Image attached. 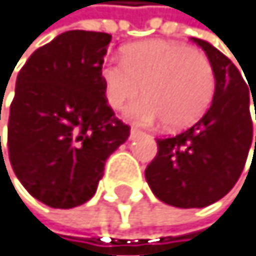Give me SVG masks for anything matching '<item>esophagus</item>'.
<instances>
[{
  "mask_svg": "<svg viewBox=\"0 0 256 256\" xmlns=\"http://www.w3.org/2000/svg\"><path fill=\"white\" fill-rule=\"evenodd\" d=\"M138 136H142V130L137 129V127H132V129H130V138H136Z\"/></svg>",
  "mask_w": 256,
  "mask_h": 256,
  "instance_id": "obj_1",
  "label": "esophagus"
}]
</instances>
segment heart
<instances>
[{"label":"heart","instance_id":"1","mask_svg":"<svg viewBox=\"0 0 256 256\" xmlns=\"http://www.w3.org/2000/svg\"><path fill=\"white\" fill-rule=\"evenodd\" d=\"M108 104L120 109L142 93L147 98L127 108V116L142 124L165 120L172 129L194 124L216 94L210 60L190 46L170 40H145L126 47L122 60L101 66Z\"/></svg>","mask_w":256,"mask_h":256}]
</instances>
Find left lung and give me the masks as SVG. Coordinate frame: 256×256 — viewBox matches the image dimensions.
<instances>
[{
  "mask_svg": "<svg viewBox=\"0 0 256 256\" xmlns=\"http://www.w3.org/2000/svg\"><path fill=\"white\" fill-rule=\"evenodd\" d=\"M192 40L206 52L214 68L212 104L190 129L156 138L158 152L145 170L154 194L183 209L206 208L234 188L254 142L252 100L256 120L255 94H250L252 88L248 91L237 65L206 40Z\"/></svg>",
  "mask_w": 256,
  "mask_h": 256,
  "instance_id": "obj_1",
  "label": "left lung"
}]
</instances>
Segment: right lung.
I'll return each instance as SVG.
<instances>
[{
  "label": "right lung",
  "mask_w": 256,
  "mask_h": 256,
  "mask_svg": "<svg viewBox=\"0 0 256 256\" xmlns=\"http://www.w3.org/2000/svg\"><path fill=\"white\" fill-rule=\"evenodd\" d=\"M109 42L106 32H64L18 73L6 150L24 188L50 208L70 209L93 198L108 156L130 134L104 96L101 66Z\"/></svg>",
  "instance_id": "1"
}]
</instances>
